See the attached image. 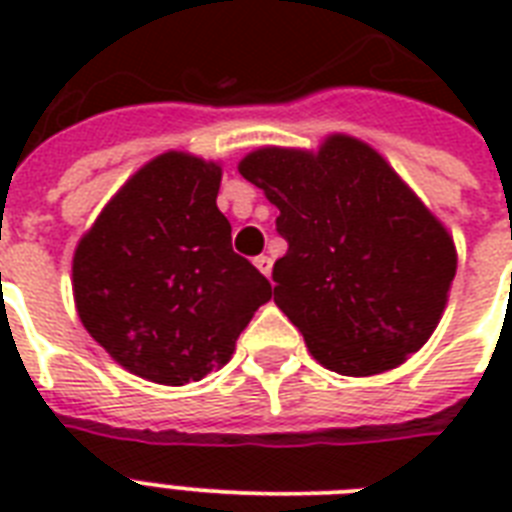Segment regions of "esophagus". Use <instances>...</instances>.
<instances>
[{
	"mask_svg": "<svg viewBox=\"0 0 512 512\" xmlns=\"http://www.w3.org/2000/svg\"><path fill=\"white\" fill-rule=\"evenodd\" d=\"M255 268H257V271H260V273H263V276H268V279H271V268H273L271 257H268V255L255 257Z\"/></svg>",
	"mask_w": 512,
	"mask_h": 512,
	"instance_id": "34e87169",
	"label": "esophagus"
}]
</instances>
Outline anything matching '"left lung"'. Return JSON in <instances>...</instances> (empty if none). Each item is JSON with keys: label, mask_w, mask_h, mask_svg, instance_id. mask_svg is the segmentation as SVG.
Instances as JSON below:
<instances>
[{"label": "left lung", "mask_w": 512, "mask_h": 512, "mask_svg": "<svg viewBox=\"0 0 512 512\" xmlns=\"http://www.w3.org/2000/svg\"><path fill=\"white\" fill-rule=\"evenodd\" d=\"M279 207L287 255L273 265V303L313 358L348 377L404 364L441 321L457 249L372 146L332 135L321 148H257L239 162Z\"/></svg>", "instance_id": "8db88e82"}]
</instances>
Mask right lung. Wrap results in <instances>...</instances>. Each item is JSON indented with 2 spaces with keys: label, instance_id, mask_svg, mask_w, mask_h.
<instances>
[{
  "label": "right lung",
  "instance_id": "obj_1",
  "mask_svg": "<svg viewBox=\"0 0 512 512\" xmlns=\"http://www.w3.org/2000/svg\"><path fill=\"white\" fill-rule=\"evenodd\" d=\"M220 164L167 151L140 167L74 252L84 329L116 364L159 385H185L228 364L273 295L233 252L217 209Z\"/></svg>",
  "mask_w": 512,
  "mask_h": 512
}]
</instances>
